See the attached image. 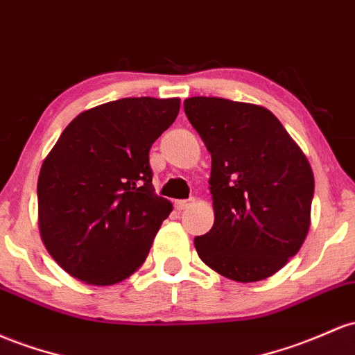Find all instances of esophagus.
<instances>
[{"instance_id": "1", "label": "esophagus", "mask_w": 355, "mask_h": 355, "mask_svg": "<svg viewBox=\"0 0 355 355\" xmlns=\"http://www.w3.org/2000/svg\"><path fill=\"white\" fill-rule=\"evenodd\" d=\"M192 204H193V198H185V200H177L175 202V209L177 210H187L189 207H192Z\"/></svg>"}]
</instances>
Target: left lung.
<instances>
[{"label":"left lung","instance_id":"8db88e82","mask_svg":"<svg viewBox=\"0 0 355 355\" xmlns=\"http://www.w3.org/2000/svg\"><path fill=\"white\" fill-rule=\"evenodd\" d=\"M212 158V229L193 239L200 259L239 283L270 278L302 248L310 227L313 171L268 109L222 97L184 101Z\"/></svg>","mask_w":355,"mask_h":355}]
</instances>
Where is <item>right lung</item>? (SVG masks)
Instances as JSON below:
<instances>
[{"instance_id":"obj_1","label":"right lung","mask_w":355,"mask_h":355,"mask_svg":"<svg viewBox=\"0 0 355 355\" xmlns=\"http://www.w3.org/2000/svg\"><path fill=\"white\" fill-rule=\"evenodd\" d=\"M178 109L177 97H124L80 112L60 135L38 177V222L70 276L114 285L145 263L171 212L151 184L150 148Z\"/></svg>"}]
</instances>
